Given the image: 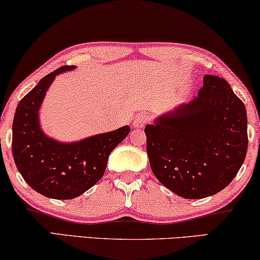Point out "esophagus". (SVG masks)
I'll use <instances>...</instances> for the list:
<instances>
[{"label": "esophagus", "mask_w": 260, "mask_h": 260, "mask_svg": "<svg viewBox=\"0 0 260 260\" xmlns=\"http://www.w3.org/2000/svg\"><path fill=\"white\" fill-rule=\"evenodd\" d=\"M147 120H148V118H147L146 114H139L137 115L133 119V126L134 128H141V127H143L146 125Z\"/></svg>", "instance_id": "obj_1"}]
</instances>
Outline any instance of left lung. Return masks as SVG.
Segmentation results:
<instances>
[{
    "label": "left lung",
    "instance_id": "8db88e82",
    "mask_svg": "<svg viewBox=\"0 0 260 260\" xmlns=\"http://www.w3.org/2000/svg\"><path fill=\"white\" fill-rule=\"evenodd\" d=\"M147 155L156 179L183 199L223 190L247 152L245 106L225 79L205 75L199 95L145 127Z\"/></svg>",
    "mask_w": 260,
    "mask_h": 260
}]
</instances>
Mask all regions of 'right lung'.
<instances>
[{
	"label": "right lung",
	"mask_w": 260,
	"mask_h": 260,
	"mask_svg": "<svg viewBox=\"0 0 260 260\" xmlns=\"http://www.w3.org/2000/svg\"><path fill=\"white\" fill-rule=\"evenodd\" d=\"M61 67L40 80L18 103L13 121V155L23 179L35 191L49 199L72 200L102 179L110 154L127 135L129 126L60 142L41 128L40 108L57 75L72 71Z\"/></svg>",
	"instance_id": "1"
}]
</instances>
